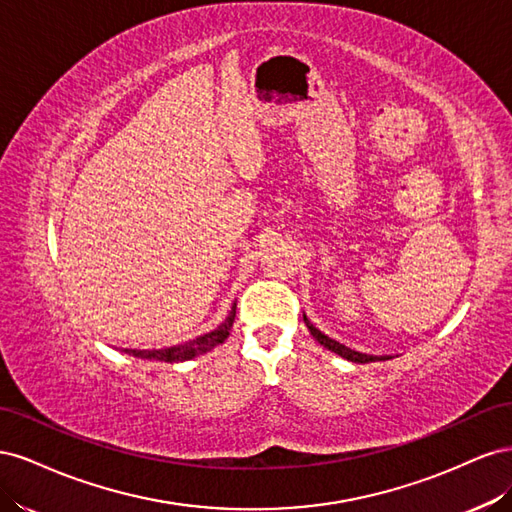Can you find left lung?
Listing matches in <instances>:
<instances>
[{
    "label": "left lung",
    "instance_id": "1",
    "mask_svg": "<svg viewBox=\"0 0 512 512\" xmlns=\"http://www.w3.org/2000/svg\"><path fill=\"white\" fill-rule=\"evenodd\" d=\"M303 320H305V324H307V329H309V333L314 335V339L318 344H322L324 348H329L331 352H335V354H339V356H344V359H348V361H352V363H371V361H389L391 356H374V354H363V352H356V350H350V348H346L344 344H339V342H335V339H331V337H327L324 335L322 331H318L312 322L307 320V316L303 314Z\"/></svg>",
    "mask_w": 512,
    "mask_h": 512
}]
</instances>
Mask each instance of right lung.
<instances>
[{"instance_id": "obj_1", "label": "right lung", "mask_w": 512, "mask_h": 512, "mask_svg": "<svg viewBox=\"0 0 512 512\" xmlns=\"http://www.w3.org/2000/svg\"><path fill=\"white\" fill-rule=\"evenodd\" d=\"M235 316H237V303L232 305L228 318L220 324L218 329L211 331V333L200 335V337L192 339V342H185V344H181V346L162 348V350H132V348H126L123 352L132 354V356H138V359H149V361H164V363L190 361V359H194V356L205 354V352H209L211 348L224 344V339L228 337V333H230V329H232V322H235Z\"/></svg>"}]
</instances>
